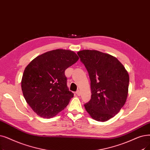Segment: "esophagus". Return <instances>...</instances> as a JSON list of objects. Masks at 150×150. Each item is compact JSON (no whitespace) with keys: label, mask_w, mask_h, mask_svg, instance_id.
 Instances as JSON below:
<instances>
[{"label":"esophagus","mask_w":150,"mask_h":150,"mask_svg":"<svg viewBox=\"0 0 150 150\" xmlns=\"http://www.w3.org/2000/svg\"><path fill=\"white\" fill-rule=\"evenodd\" d=\"M76 95L77 96H80V90H78V91H76Z\"/></svg>","instance_id":"esophagus-1"}]
</instances>
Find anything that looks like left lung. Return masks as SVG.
I'll return each mask as SVG.
<instances>
[{"label": "left lung", "mask_w": 150, "mask_h": 150, "mask_svg": "<svg viewBox=\"0 0 150 150\" xmlns=\"http://www.w3.org/2000/svg\"><path fill=\"white\" fill-rule=\"evenodd\" d=\"M91 80V99L84 104L86 112L97 121H107L118 114L128 95L129 76L115 57L97 50L77 53Z\"/></svg>", "instance_id": "8db88e82"}]
</instances>
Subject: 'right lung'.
Here are the masks:
<instances>
[{
	"instance_id": "right-lung-1",
	"label": "right lung",
	"mask_w": 150,
	"mask_h": 150,
	"mask_svg": "<svg viewBox=\"0 0 150 150\" xmlns=\"http://www.w3.org/2000/svg\"><path fill=\"white\" fill-rule=\"evenodd\" d=\"M79 59L72 51L57 49L38 56L25 68L23 94L37 115L51 118L67 106L74 94L67 86L65 70Z\"/></svg>"
}]
</instances>
